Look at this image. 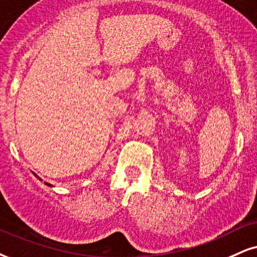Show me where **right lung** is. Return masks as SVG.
Here are the masks:
<instances>
[{"mask_svg":"<svg viewBox=\"0 0 257 257\" xmlns=\"http://www.w3.org/2000/svg\"><path fill=\"white\" fill-rule=\"evenodd\" d=\"M33 174H34V176H36V177H38V179H39V180H40V181H41V179H40V177H39V176H38V175H37V174H36V173H33ZM45 185H46V186H49V187H52V185H50V183H47V182H45Z\"/></svg>","mask_w":257,"mask_h":257,"instance_id":"obj_1","label":"right lung"}]
</instances>
